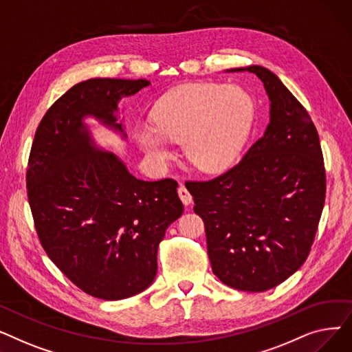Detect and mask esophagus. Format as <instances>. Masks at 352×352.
<instances>
[{
  "label": "esophagus",
  "instance_id": "obj_1",
  "mask_svg": "<svg viewBox=\"0 0 352 352\" xmlns=\"http://www.w3.org/2000/svg\"><path fill=\"white\" fill-rule=\"evenodd\" d=\"M178 195H179V198H181L184 206H190L191 202H192V195L190 194V191H188L186 187L182 186V184L178 187Z\"/></svg>",
  "mask_w": 352,
  "mask_h": 352
}]
</instances>
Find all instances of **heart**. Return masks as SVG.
Returning <instances> with one entry per match:
<instances>
[{
  "instance_id": "b5f03b06",
  "label": "heart",
  "mask_w": 352,
  "mask_h": 352,
  "mask_svg": "<svg viewBox=\"0 0 352 352\" xmlns=\"http://www.w3.org/2000/svg\"><path fill=\"white\" fill-rule=\"evenodd\" d=\"M254 117V102L236 85L198 84L182 88L153 111V125L137 128L146 157L164 165L166 141L181 142L187 161L202 173H217L232 161Z\"/></svg>"
}]
</instances>
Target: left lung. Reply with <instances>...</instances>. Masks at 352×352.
Segmentation results:
<instances>
[{"label":"left lung","mask_w":352,"mask_h":352,"mask_svg":"<svg viewBox=\"0 0 352 352\" xmlns=\"http://www.w3.org/2000/svg\"><path fill=\"white\" fill-rule=\"evenodd\" d=\"M271 101L270 124L236 165L187 181L206 226L212 272L226 285L263 292L307 260L325 202L320 137L307 109L270 69L251 65Z\"/></svg>","instance_id":"1"}]
</instances>
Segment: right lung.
Instances as JSON below:
<instances>
[{"instance_id": "add662e5", "label": "right lung", "mask_w": 352, "mask_h": 352, "mask_svg": "<svg viewBox=\"0 0 352 352\" xmlns=\"http://www.w3.org/2000/svg\"><path fill=\"white\" fill-rule=\"evenodd\" d=\"M146 80L91 78L71 87L43 117L32 141L27 194L51 261L80 289L116 301L150 287L165 230L184 206L177 181H142L101 151L84 122L94 117L125 138L118 101Z\"/></svg>"}]
</instances>
